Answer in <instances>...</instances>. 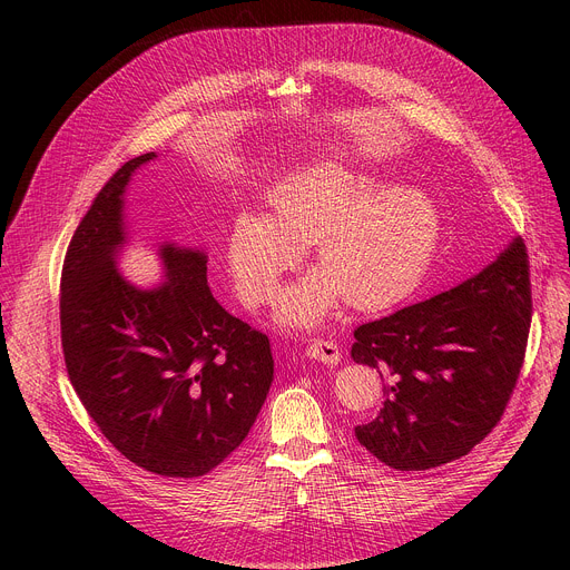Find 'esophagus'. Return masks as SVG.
I'll list each match as a JSON object with an SVG mask.
<instances>
[{
	"instance_id": "esophagus-1",
	"label": "esophagus",
	"mask_w": 570,
	"mask_h": 570,
	"mask_svg": "<svg viewBox=\"0 0 570 570\" xmlns=\"http://www.w3.org/2000/svg\"><path fill=\"white\" fill-rule=\"evenodd\" d=\"M306 354L315 361H322V363H338L341 361V350L334 341H324V338H313L306 347Z\"/></svg>"
}]
</instances>
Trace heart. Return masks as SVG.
Instances as JSON below:
<instances>
[{
  "mask_svg": "<svg viewBox=\"0 0 570 570\" xmlns=\"http://www.w3.org/2000/svg\"><path fill=\"white\" fill-rule=\"evenodd\" d=\"M271 216L240 212L227 238V266L238 297L268 304L311 246L315 273L286 288L275 317L284 327H313L338 297L361 311L409 295L429 271L442 236L438 203L417 187H387L341 161L282 178Z\"/></svg>",
  "mask_w": 570,
  "mask_h": 570,
  "instance_id": "1",
  "label": "heart"
}]
</instances>
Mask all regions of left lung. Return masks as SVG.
Wrapping results in <instances>:
<instances>
[{"instance_id":"obj_1","label":"left lung","mask_w":570,"mask_h":570,"mask_svg":"<svg viewBox=\"0 0 570 570\" xmlns=\"http://www.w3.org/2000/svg\"><path fill=\"white\" fill-rule=\"evenodd\" d=\"M532 320L521 236L471 279L365 322L352 358L383 381V409L354 429L372 455L426 471L466 455L501 422Z\"/></svg>"}]
</instances>
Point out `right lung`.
Wrapping results in <instances>:
<instances>
[{
	"mask_svg": "<svg viewBox=\"0 0 570 570\" xmlns=\"http://www.w3.org/2000/svg\"><path fill=\"white\" fill-rule=\"evenodd\" d=\"M144 153L104 185L62 264L60 336L69 381L108 442L137 466L196 478L250 433L273 383L266 334L209 291L207 255L161 243L165 279L130 284L117 268L128 240L124 194Z\"/></svg>",
	"mask_w": 570,
	"mask_h": 570,
	"instance_id": "1",
	"label": "right lung"
}]
</instances>
